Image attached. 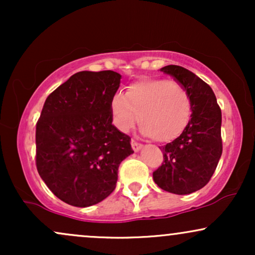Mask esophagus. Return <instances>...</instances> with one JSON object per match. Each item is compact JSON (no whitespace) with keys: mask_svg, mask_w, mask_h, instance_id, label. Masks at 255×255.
Masks as SVG:
<instances>
[{"mask_svg":"<svg viewBox=\"0 0 255 255\" xmlns=\"http://www.w3.org/2000/svg\"><path fill=\"white\" fill-rule=\"evenodd\" d=\"M131 148H133L134 152H139L142 148V145L139 144L135 140H131Z\"/></svg>","mask_w":255,"mask_h":255,"instance_id":"obj_1","label":"esophagus"}]
</instances>
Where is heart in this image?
I'll list each match as a JSON object with an SVG mask.
<instances>
[{"mask_svg":"<svg viewBox=\"0 0 255 255\" xmlns=\"http://www.w3.org/2000/svg\"><path fill=\"white\" fill-rule=\"evenodd\" d=\"M110 113L121 131L134 127L139 118L141 133L159 142L177 139L192 119V99L177 81L141 78L129 84L126 93L111 97Z\"/></svg>","mask_w":255,"mask_h":255,"instance_id":"obj_1","label":"heart"}]
</instances>
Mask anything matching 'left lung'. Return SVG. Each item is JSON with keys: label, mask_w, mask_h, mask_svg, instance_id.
Listing matches in <instances>:
<instances>
[{"label": "left lung", "mask_w": 255, "mask_h": 255, "mask_svg": "<svg viewBox=\"0 0 255 255\" xmlns=\"http://www.w3.org/2000/svg\"><path fill=\"white\" fill-rule=\"evenodd\" d=\"M160 71L188 91L192 119L177 139L160 147L164 160L153 172V181L163 191L191 194L207 184L222 156V111L211 87L194 73L175 64Z\"/></svg>", "instance_id": "1"}]
</instances>
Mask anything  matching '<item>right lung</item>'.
I'll return each instance as SVG.
<instances>
[{"instance_id": "add662e5", "label": "right lung", "mask_w": 255, "mask_h": 255, "mask_svg": "<svg viewBox=\"0 0 255 255\" xmlns=\"http://www.w3.org/2000/svg\"><path fill=\"white\" fill-rule=\"evenodd\" d=\"M121 75L79 72L44 103L36 127V164L48 188L64 203L87 207L114 192L119 165L133 153L130 137L113 125L111 97Z\"/></svg>"}]
</instances>
